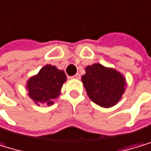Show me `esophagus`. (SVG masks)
<instances>
[{
  "label": "esophagus",
  "mask_w": 151,
  "mask_h": 151,
  "mask_svg": "<svg viewBox=\"0 0 151 151\" xmlns=\"http://www.w3.org/2000/svg\"><path fill=\"white\" fill-rule=\"evenodd\" d=\"M81 78V75L79 74V73H77V74H75L74 76H73V79H77V80H79Z\"/></svg>",
  "instance_id": "esophagus-1"
}]
</instances>
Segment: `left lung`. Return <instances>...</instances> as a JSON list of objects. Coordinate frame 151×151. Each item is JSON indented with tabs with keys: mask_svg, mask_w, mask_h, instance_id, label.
Segmentation results:
<instances>
[{
	"mask_svg": "<svg viewBox=\"0 0 151 151\" xmlns=\"http://www.w3.org/2000/svg\"><path fill=\"white\" fill-rule=\"evenodd\" d=\"M81 81L89 98L104 108L116 105L124 94L127 81L124 75L100 63L87 66Z\"/></svg>",
	"mask_w": 151,
	"mask_h": 151,
	"instance_id": "left-lung-1",
	"label": "left lung"
}]
</instances>
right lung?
Returning a JSON list of instances; mask_svg holds the SVG:
<instances>
[{"label": "right lung", "instance_id": "right-lung-1", "mask_svg": "<svg viewBox=\"0 0 151 151\" xmlns=\"http://www.w3.org/2000/svg\"><path fill=\"white\" fill-rule=\"evenodd\" d=\"M67 81V76L63 70H58L56 66L46 65L26 81V90L29 97L37 105H52L54 100L61 93L63 83Z\"/></svg>", "mask_w": 151, "mask_h": 151}]
</instances>
